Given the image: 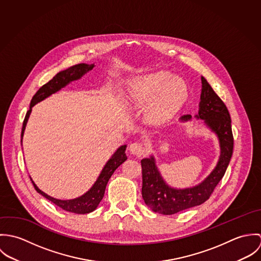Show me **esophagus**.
<instances>
[{
	"label": "esophagus",
	"instance_id": "34e87169",
	"mask_svg": "<svg viewBox=\"0 0 261 261\" xmlns=\"http://www.w3.org/2000/svg\"><path fill=\"white\" fill-rule=\"evenodd\" d=\"M129 151H130V153L134 154V155L141 156L142 154L145 153L146 149H145V147H144L143 144L138 143V142H135V143L130 144V146H129Z\"/></svg>",
	"mask_w": 261,
	"mask_h": 261
}]
</instances>
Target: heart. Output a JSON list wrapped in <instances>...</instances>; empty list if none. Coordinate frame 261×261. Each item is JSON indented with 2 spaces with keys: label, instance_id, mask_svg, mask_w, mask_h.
Wrapping results in <instances>:
<instances>
[{
  "label": "heart",
  "instance_id": "b5f03b06",
  "mask_svg": "<svg viewBox=\"0 0 261 261\" xmlns=\"http://www.w3.org/2000/svg\"><path fill=\"white\" fill-rule=\"evenodd\" d=\"M186 81L168 71H159L135 79L128 90V98L137 105L150 106L149 116L163 120L178 110L186 100Z\"/></svg>",
  "mask_w": 261,
  "mask_h": 261
}]
</instances>
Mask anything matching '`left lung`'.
Returning a JSON list of instances; mask_svg holds the SVG:
<instances>
[{
    "label": "left lung",
    "mask_w": 261,
    "mask_h": 261,
    "mask_svg": "<svg viewBox=\"0 0 261 261\" xmlns=\"http://www.w3.org/2000/svg\"><path fill=\"white\" fill-rule=\"evenodd\" d=\"M202 89L199 112L196 119H202L204 125L215 134L220 155L215 168L199 184L184 189L170 186L162 176L153 154L141 161L143 169L142 195L145 203L153 212L173 215L189 208L199 206L207 201L215 187L223 178L233 152V136L230 114L220 97L207 80L201 76ZM192 119L191 114L183 115L180 121Z\"/></svg>",
    "instance_id": "obj_1"
}]
</instances>
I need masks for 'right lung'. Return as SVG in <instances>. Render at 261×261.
Returning a JSON list of instances; mask_svg holds the SVG:
<instances>
[{"label":"right lung","mask_w":261,"mask_h":261,"mask_svg":"<svg viewBox=\"0 0 261 261\" xmlns=\"http://www.w3.org/2000/svg\"><path fill=\"white\" fill-rule=\"evenodd\" d=\"M94 64H86V63H80L74 66L69 67L68 69H65L63 71H60L59 73L55 75L49 82L44 84L37 92L33 96L31 103H30V110L27 112L24 122H23V128H22V140L24 137V133L26 129L27 122L29 120L30 114L32 112V108L36 106L40 101H43L47 97L51 96L52 94L58 92L62 88L66 87L71 82L79 80L82 76L88 73L94 68ZM22 142V141H21ZM126 145H122L112 154V156L109 159V161L103 166L99 176L97 177L94 184L88 189L84 194H82L79 197H76L73 199H67V200H61L54 197L49 196L48 194L44 193L42 190L38 188L37 185L34 183L32 178L30 177L33 185L35 187L36 191L39 194H41L43 197H45L47 200L51 201L61 209L71 212L75 214H87L92 211H94L97 206L99 205L100 201L102 200L106 192V188L108 185L109 180L111 179L114 171L127 160V156L125 154Z\"/></svg>","instance_id":"right-lung-1"}]
</instances>
